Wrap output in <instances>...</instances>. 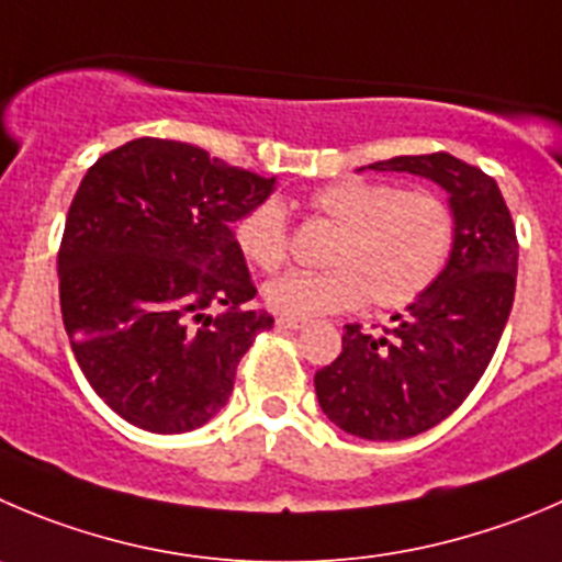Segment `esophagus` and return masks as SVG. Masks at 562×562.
Instances as JSON below:
<instances>
[{"label": "esophagus", "mask_w": 562, "mask_h": 562, "mask_svg": "<svg viewBox=\"0 0 562 562\" xmlns=\"http://www.w3.org/2000/svg\"><path fill=\"white\" fill-rule=\"evenodd\" d=\"M278 325H281V328H290V330H301V328H306L308 325V319H303V317H278L276 319Z\"/></svg>", "instance_id": "obj_1"}]
</instances>
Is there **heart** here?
Listing matches in <instances>:
<instances>
[{
	"instance_id": "b5f03b06",
	"label": "heart",
	"mask_w": 562,
	"mask_h": 562,
	"mask_svg": "<svg viewBox=\"0 0 562 562\" xmlns=\"http://www.w3.org/2000/svg\"><path fill=\"white\" fill-rule=\"evenodd\" d=\"M308 210L336 226L323 272L292 270L265 284V301L281 317H319L356 308L405 306L445 267L456 217L438 192L400 190L389 181L339 179L308 195ZM250 265L276 270L290 250V228L278 201H261L234 228Z\"/></svg>"
}]
</instances>
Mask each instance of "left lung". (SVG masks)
<instances>
[{"label": "left lung", "mask_w": 562, "mask_h": 562, "mask_svg": "<svg viewBox=\"0 0 562 562\" xmlns=\"http://www.w3.org/2000/svg\"><path fill=\"white\" fill-rule=\"evenodd\" d=\"M372 170L445 187L456 217L450 259L392 328L345 325L341 352L314 375L319 408L367 441H400L447 419L494 358L516 295L518 239L499 187L447 151L394 157Z\"/></svg>", "instance_id": "obj_1"}]
</instances>
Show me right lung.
Returning <instances> with one entry per match:
<instances>
[{"label": "right lung", "instance_id": "add662e5", "mask_svg": "<svg viewBox=\"0 0 562 562\" xmlns=\"http://www.w3.org/2000/svg\"><path fill=\"white\" fill-rule=\"evenodd\" d=\"M276 179L204 148L140 137L90 165L66 217L63 325L93 392L132 425L187 432L234 389L259 330L232 226Z\"/></svg>", "mask_w": 562, "mask_h": 562}]
</instances>
